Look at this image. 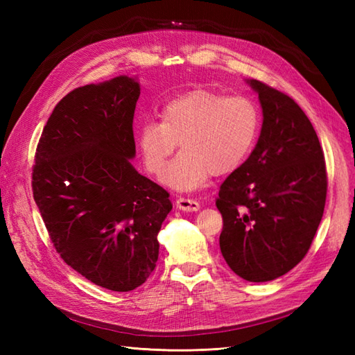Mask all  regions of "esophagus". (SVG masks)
<instances>
[{"label": "esophagus", "mask_w": 355, "mask_h": 355, "mask_svg": "<svg viewBox=\"0 0 355 355\" xmlns=\"http://www.w3.org/2000/svg\"><path fill=\"white\" fill-rule=\"evenodd\" d=\"M177 209L183 210V212H197V210H200V202L189 198H178Z\"/></svg>", "instance_id": "esophagus-1"}]
</instances>
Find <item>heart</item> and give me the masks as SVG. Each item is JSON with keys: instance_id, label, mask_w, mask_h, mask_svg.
I'll return each instance as SVG.
<instances>
[{"instance_id": "1", "label": "heart", "mask_w": 355, "mask_h": 355, "mask_svg": "<svg viewBox=\"0 0 355 355\" xmlns=\"http://www.w3.org/2000/svg\"><path fill=\"white\" fill-rule=\"evenodd\" d=\"M162 122H145L137 145L145 169L160 177L178 141L182 153L163 177L177 191H193L212 175L233 172L250 153L259 130V112L244 96L192 92L168 102Z\"/></svg>"}]
</instances>
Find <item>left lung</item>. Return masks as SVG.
I'll use <instances>...</instances> for the list:
<instances>
[{
    "label": "left lung",
    "instance_id": "obj_1",
    "mask_svg": "<svg viewBox=\"0 0 355 355\" xmlns=\"http://www.w3.org/2000/svg\"><path fill=\"white\" fill-rule=\"evenodd\" d=\"M262 108L261 135L224 180L216 207L220 248L248 282L273 281L304 259L323 216L327 168L310 119L291 97L245 79Z\"/></svg>",
    "mask_w": 355,
    "mask_h": 355
}]
</instances>
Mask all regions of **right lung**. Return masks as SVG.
I'll use <instances>...</instances> for the list:
<instances>
[{
	"instance_id": "add662e5",
	"label": "right lung",
	"mask_w": 355,
	"mask_h": 355,
	"mask_svg": "<svg viewBox=\"0 0 355 355\" xmlns=\"http://www.w3.org/2000/svg\"><path fill=\"white\" fill-rule=\"evenodd\" d=\"M137 78L76 88L37 143L33 198L56 252L79 275L131 291L153 273L169 193L134 168Z\"/></svg>"
}]
</instances>
